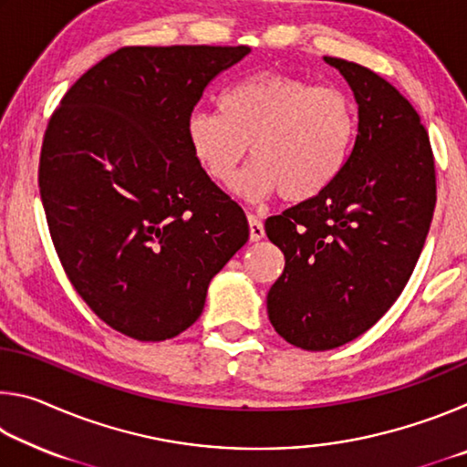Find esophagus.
I'll return each mask as SVG.
<instances>
[{
    "instance_id": "1",
    "label": "esophagus",
    "mask_w": 467,
    "mask_h": 467,
    "mask_svg": "<svg viewBox=\"0 0 467 467\" xmlns=\"http://www.w3.org/2000/svg\"><path fill=\"white\" fill-rule=\"evenodd\" d=\"M265 236V228L262 220H257L255 216H249V239L255 243V241H262Z\"/></svg>"
}]
</instances>
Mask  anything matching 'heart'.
Returning <instances> with one entry per match:
<instances>
[{
    "mask_svg": "<svg viewBox=\"0 0 467 467\" xmlns=\"http://www.w3.org/2000/svg\"><path fill=\"white\" fill-rule=\"evenodd\" d=\"M218 115L195 110L185 138L197 164L228 185L249 146L251 164L234 181L249 200L280 193L300 203L342 175L358 136V113L337 86H311L298 76L257 72L218 94Z\"/></svg>",
    "mask_w": 467,
    "mask_h": 467,
    "instance_id": "obj_1",
    "label": "heart"
}]
</instances>
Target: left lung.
Wrapping results in <instances>:
<instances>
[{
    "mask_svg": "<svg viewBox=\"0 0 467 467\" xmlns=\"http://www.w3.org/2000/svg\"><path fill=\"white\" fill-rule=\"evenodd\" d=\"M339 69L358 102V136L326 192L265 220L286 265L267 292L274 329L303 350L365 334L398 300L429 234L437 179L429 133L406 97L354 61Z\"/></svg>",
    "mask_w": 467,
    "mask_h": 467,
    "instance_id": "8db88e82",
    "label": "left lung"
}]
</instances>
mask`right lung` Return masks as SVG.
Wrapping results in <instances>:
<instances>
[{
  "label": "right lung",
  "instance_id": "add662e5",
  "mask_svg": "<svg viewBox=\"0 0 467 467\" xmlns=\"http://www.w3.org/2000/svg\"><path fill=\"white\" fill-rule=\"evenodd\" d=\"M249 47H121L80 76L47 125L38 187L69 282L109 327L162 342L200 317L249 239L243 208L189 150L187 117Z\"/></svg>",
  "mask_w": 467,
  "mask_h": 467
}]
</instances>
